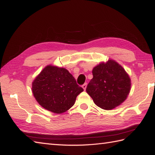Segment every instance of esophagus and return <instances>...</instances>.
I'll return each instance as SVG.
<instances>
[{"label":"esophagus","mask_w":155,"mask_h":155,"mask_svg":"<svg viewBox=\"0 0 155 155\" xmlns=\"http://www.w3.org/2000/svg\"><path fill=\"white\" fill-rule=\"evenodd\" d=\"M87 85V83H84V84H83V85H82V87L83 88V89H84V90H85V89H86Z\"/></svg>","instance_id":"34e87169"}]
</instances>
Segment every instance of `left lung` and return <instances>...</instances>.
<instances>
[{
  "instance_id": "8db88e82",
  "label": "left lung",
  "mask_w": 155,
  "mask_h": 155,
  "mask_svg": "<svg viewBox=\"0 0 155 155\" xmlns=\"http://www.w3.org/2000/svg\"><path fill=\"white\" fill-rule=\"evenodd\" d=\"M93 77L86 91L100 108L111 110L126 99L131 81L125 70L113 60L100 63L94 67Z\"/></svg>"
}]
</instances>
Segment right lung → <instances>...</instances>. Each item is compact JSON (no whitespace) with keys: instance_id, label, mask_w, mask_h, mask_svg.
<instances>
[{"instance_id":"right-lung-1","label":"right lung","mask_w":155,"mask_h":155,"mask_svg":"<svg viewBox=\"0 0 155 155\" xmlns=\"http://www.w3.org/2000/svg\"><path fill=\"white\" fill-rule=\"evenodd\" d=\"M83 89L64 68L48 65L32 83V92L36 101L45 110L62 114L74 105Z\"/></svg>"}]
</instances>
